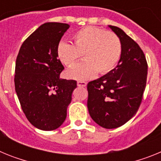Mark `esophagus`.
Instances as JSON below:
<instances>
[{
  "label": "esophagus",
  "instance_id": "34e87169",
  "mask_svg": "<svg viewBox=\"0 0 161 161\" xmlns=\"http://www.w3.org/2000/svg\"><path fill=\"white\" fill-rule=\"evenodd\" d=\"M87 85V82L85 81H77V86L78 87H85Z\"/></svg>",
  "mask_w": 161,
  "mask_h": 161
}]
</instances>
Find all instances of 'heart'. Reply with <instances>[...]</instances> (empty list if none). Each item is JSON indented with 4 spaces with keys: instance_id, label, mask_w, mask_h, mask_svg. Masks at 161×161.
I'll return each mask as SVG.
<instances>
[{
    "instance_id": "heart-1",
    "label": "heart",
    "mask_w": 161,
    "mask_h": 161,
    "mask_svg": "<svg viewBox=\"0 0 161 161\" xmlns=\"http://www.w3.org/2000/svg\"><path fill=\"white\" fill-rule=\"evenodd\" d=\"M74 44L61 41L57 55L64 64L70 67L82 57L85 60L69 68L68 78L79 80L92 79L97 72L106 74L113 70L122 55V43L114 32L94 26H86L73 35Z\"/></svg>"
}]
</instances>
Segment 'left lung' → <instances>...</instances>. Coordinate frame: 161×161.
<instances>
[{"instance_id": "left-lung-1", "label": "left lung", "mask_w": 161, "mask_h": 161, "mask_svg": "<svg viewBox=\"0 0 161 161\" xmlns=\"http://www.w3.org/2000/svg\"><path fill=\"white\" fill-rule=\"evenodd\" d=\"M109 27L120 38L122 55L116 68L89 82L87 106L97 124L113 129L123 126L137 112L147 83V64L137 42L120 28Z\"/></svg>"}]
</instances>
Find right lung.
<instances>
[{
  "label": "right lung",
  "mask_w": 161,
  "mask_h": 161,
  "mask_svg": "<svg viewBox=\"0 0 161 161\" xmlns=\"http://www.w3.org/2000/svg\"><path fill=\"white\" fill-rule=\"evenodd\" d=\"M70 25H41L23 42L17 56L14 85L26 119L36 128L53 130L63 124L76 88L73 80L59 79L64 66L57 47Z\"/></svg>",
  "instance_id": "add662e5"
}]
</instances>
